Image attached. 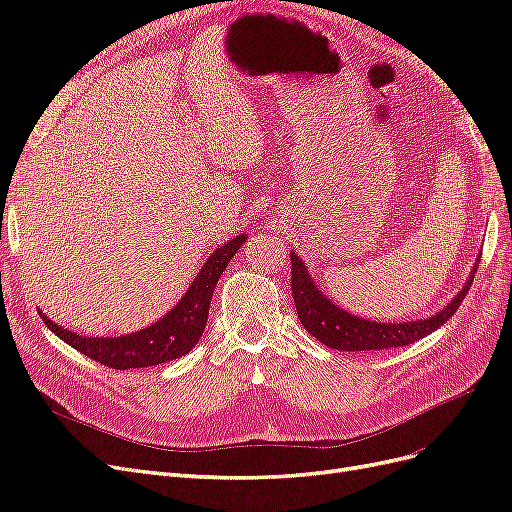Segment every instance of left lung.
Masks as SVG:
<instances>
[{
    "mask_svg": "<svg viewBox=\"0 0 512 512\" xmlns=\"http://www.w3.org/2000/svg\"><path fill=\"white\" fill-rule=\"evenodd\" d=\"M292 262V299L297 305V314L307 333H312L318 342L329 346L333 350H344V352H363V350H386V348H397V346H408L414 344L416 339H421L451 318L459 305L463 303L468 294V288L472 286L474 273L480 258L468 277L466 286H463L457 297L448 303L436 316L427 320H412V322H374L367 318H359L348 314L346 309L337 307L331 303L324 294L316 288L312 275L307 273L305 262L290 252Z\"/></svg>",
    "mask_w": 512,
    "mask_h": 512,
    "instance_id": "8db88e82",
    "label": "left lung"
}]
</instances>
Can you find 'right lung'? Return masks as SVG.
<instances>
[{"label":"right lung","mask_w":512,"mask_h":512,"mask_svg":"<svg viewBox=\"0 0 512 512\" xmlns=\"http://www.w3.org/2000/svg\"><path fill=\"white\" fill-rule=\"evenodd\" d=\"M245 239V235H239L218 247L207 258L203 269L198 271L196 280L183 294L181 301L164 318L138 333L119 337H81L68 329H61L59 324L46 318L42 312L38 314L46 327L59 339H64L68 346L111 369L151 367L179 359V356L188 354L203 335L215 284H218L230 258L237 254Z\"/></svg>","instance_id":"add662e5"}]
</instances>
